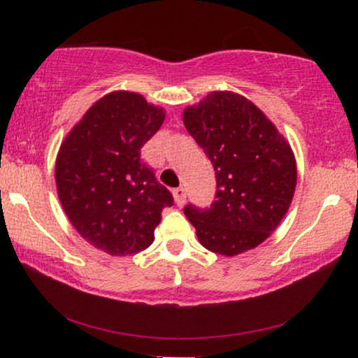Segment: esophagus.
I'll list each match as a JSON object with an SVG mask.
<instances>
[{"mask_svg":"<svg viewBox=\"0 0 358 358\" xmlns=\"http://www.w3.org/2000/svg\"><path fill=\"white\" fill-rule=\"evenodd\" d=\"M174 200L176 203L179 205V207H182V205L185 203V197H187V194H185V189L184 187H178L174 189Z\"/></svg>","mask_w":358,"mask_h":358,"instance_id":"obj_1","label":"esophagus"}]
</instances>
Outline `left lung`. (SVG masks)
<instances>
[{"mask_svg":"<svg viewBox=\"0 0 358 358\" xmlns=\"http://www.w3.org/2000/svg\"><path fill=\"white\" fill-rule=\"evenodd\" d=\"M182 119L217 178L208 208H184L200 244L228 257L259 246L280 224L295 194L290 145L259 107L231 91L210 92Z\"/></svg>","mask_w":358,"mask_h":358,"instance_id":"obj_1","label":"left lung"}]
</instances>
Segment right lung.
<instances>
[{"label":"right lung","instance_id":"right-lung-1","mask_svg":"<svg viewBox=\"0 0 358 358\" xmlns=\"http://www.w3.org/2000/svg\"><path fill=\"white\" fill-rule=\"evenodd\" d=\"M164 117L161 107L136 92H110L87 109L58 151L62 207L76 231L110 256L148 248L161 212L174 203L140 158Z\"/></svg>","mask_w":358,"mask_h":358}]
</instances>
